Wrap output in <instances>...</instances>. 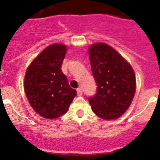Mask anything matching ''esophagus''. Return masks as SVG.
Masks as SVG:
<instances>
[{"instance_id": "34e87169", "label": "esophagus", "mask_w": 160, "mask_h": 160, "mask_svg": "<svg viewBox=\"0 0 160 160\" xmlns=\"http://www.w3.org/2000/svg\"><path fill=\"white\" fill-rule=\"evenodd\" d=\"M77 93H78V95L79 96L82 95V89L81 87H78V88L77 89Z\"/></svg>"}]
</instances>
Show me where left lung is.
<instances>
[{
  "mask_svg": "<svg viewBox=\"0 0 160 160\" xmlns=\"http://www.w3.org/2000/svg\"><path fill=\"white\" fill-rule=\"evenodd\" d=\"M89 57L97 93L89 98L94 114L103 119H114L125 113L136 89L131 65L111 46L97 43L89 48Z\"/></svg>",
  "mask_w": 160,
  "mask_h": 160,
  "instance_id": "8db88e82",
  "label": "left lung"
}]
</instances>
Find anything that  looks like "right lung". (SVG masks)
<instances>
[{
    "instance_id": "add662e5",
    "label": "right lung",
    "mask_w": 160,
    "mask_h": 160,
    "mask_svg": "<svg viewBox=\"0 0 160 160\" xmlns=\"http://www.w3.org/2000/svg\"><path fill=\"white\" fill-rule=\"evenodd\" d=\"M66 53L65 45H50L32 61L25 73L24 88L30 106L49 119L66 114L77 94L61 69Z\"/></svg>"
}]
</instances>
